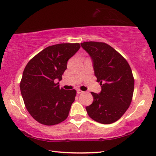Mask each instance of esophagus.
<instances>
[{
	"label": "esophagus",
	"mask_w": 156,
	"mask_h": 156,
	"mask_svg": "<svg viewBox=\"0 0 156 156\" xmlns=\"http://www.w3.org/2000/svg\"><path fill=\"white\" fill-rule=\"evenodd\" d=\"M83 91L82 90H80V89H77V93L78 94H81V93H83Z\"/></svg>",
	"instance_id": "34e87169"
}]
</instances>
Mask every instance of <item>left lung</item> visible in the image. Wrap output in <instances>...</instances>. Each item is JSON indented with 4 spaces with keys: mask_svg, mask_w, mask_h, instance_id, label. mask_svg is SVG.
<instances>
[{
    "mask_svg": "<svg viewBox=\"0 0 156 156\" xmlns=\"http://www.w3.org/2000/svg\"><path fill=\"white\" fill-rule=\"evenodd\" d=\"M80 44L91 57L95 76L102 87L99 94L91 92L93 103L86 110L96 122L112 124L131 105L134 90L131 69L125 58L107 43L89 41Z\"/></svg>",
    "mask_w": 156,
    "mask_h": 156,
    "instance_id": "8db88e82",
    "label": "left lung"
}]
</instances>
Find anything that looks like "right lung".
<instances>
[{
	"mask_svg": "<svg viewBox=\"0 0 156 156\" xmlns=\"http://www.w3.org/2000/svg\"><path fill=\"white\" fill-rule=\"evenodd\" d=\"M79 43L49 46L33 57L23 71L20 89L26 109L34 119L51 126L67 119L76 91L60 88L68 60L80 49Z\"/></svg>",
	"mask_w": 156,
	"mask_h": 156,
	"instance_id": "right-lung-1",
	"label": "right lung"
}]
</instances>
